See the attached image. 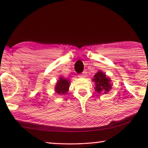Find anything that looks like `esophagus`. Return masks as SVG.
<instances>
[{
	"instance_id": "1",
	"label": "esophagus",
	"mask_w": 148,
	"mask_h": 148,
	"mask_svg": "<svg viewBox=\"0 0 148 148\" xmlns=\"http://www.w3.org/2000/svg\"><path fill=\"white\" fill-rule=\"evenodd\" d=\"M79 77H86V74L83 73V74L79 75Z\"/></svg>"
}]
</instances>
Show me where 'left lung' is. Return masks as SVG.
I'll use <instances>...</instances> for the list:
<instances>
[{
  "label": "left lung",
  "mask_w": 148,
  "mask_h": 148,
  "mask_svg": "<svg viewBox=\"0 0 148 148\" xmlns=\"http://www.w3.org/2000/svg\"><path fill=\"white\" fill-rule=\"evenodd\" d=\"M93 80L96 82V91L98 94L102 92H104L106 94L109 92L112 88V84H110V80L108 77H106V75L103 73L102 71H98L94 75V79Z\"/></svg>",
  "instance_id": "obj_1"
}]
</instances>
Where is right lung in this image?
<instances>
[{
	"label": "right lung",
	"instance_id": "right-lung-1",
	"mask_svg": "<svg viewBox=\"0 0 148 148\" xmlns=\"http://www.w3.org/2000/svg\"><path fill=\"white\" fill-rule=\"evenodd\" d=\"M69 87V81L60 77L56 85L55 91L59 94H65L68 92Z\"/></svg>",
	"mask_w": 148,
	"mask_h": 148
}]
</instances>
